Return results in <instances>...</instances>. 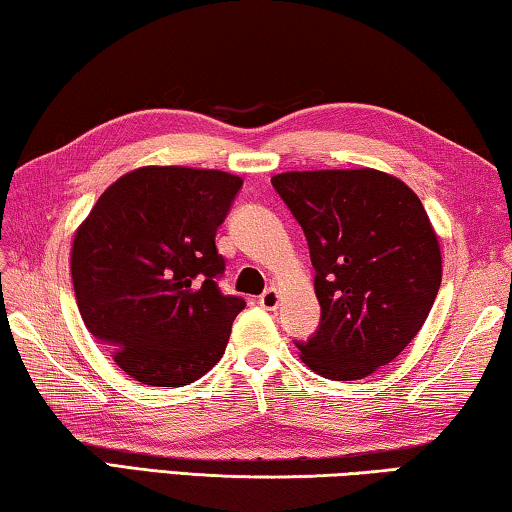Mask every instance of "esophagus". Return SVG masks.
Masks as SVG:
<instances>
[{
    "instance_id": "34e87169",
    "label": "esophagus",
    "mask_w": 512,
    "mask_h": 512,
    "mask_svg": "<svg viewBox=\"0 0 512 512\" xmlns=\"http://www.w3.org/2000/svg\"><path fill=\"white\" fill-rule=\"evenodd\" d=\"M258 304H261L265 311H274L279 306V290L277 288H267L265 293L258 297Z\"/></svg>"
}]
</instances>
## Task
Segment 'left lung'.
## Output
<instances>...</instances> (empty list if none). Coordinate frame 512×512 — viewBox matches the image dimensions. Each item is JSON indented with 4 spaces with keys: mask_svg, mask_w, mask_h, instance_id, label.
Segmentation results:
<instances>
[{
    "mask_svg": "<svg viewBox=\"0 0 512 512\" xmlns=\"http://www.w3.org/2000/svg\"><path fill=\"white\" fill-rule=\"evenodd\" d=\"M274 190L309 242L320 325L300 357L327 380H361L419 334L442 283V251L410 187L377 169L286 171Z\"/></svg>",
    "mask_w": 512,
    "mask_h": 512,
    "instance_id": "left-lung-1",
    "label": "left lung"
}]
</instances>
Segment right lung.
<instances>
[{"mask_svg": "<svg viewBox=\"0 0 512 512\" xmlns=\"http://www.w3.org/2000/svg\"><path fill=\"white\" fill-rule=\"evenodd\" d=\"M240 187L217 169L141 167L109 185L75 231L84 325L137 382L183 387L222 359L245 300L217 286L215 235Z\"/></svg>", "mask_w": 512, "mask_h": 512, "instance_id": "1", "label": "right lung"}]
</instances>
